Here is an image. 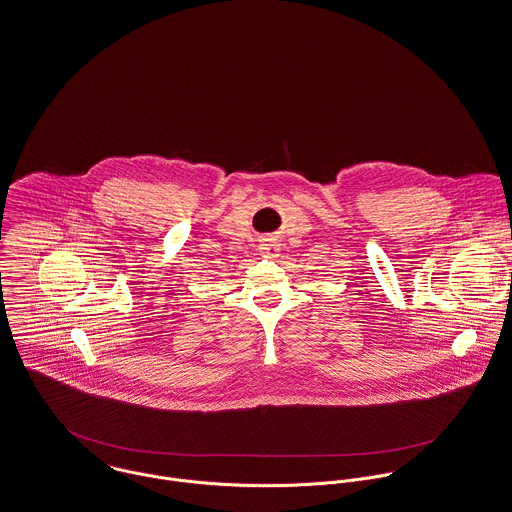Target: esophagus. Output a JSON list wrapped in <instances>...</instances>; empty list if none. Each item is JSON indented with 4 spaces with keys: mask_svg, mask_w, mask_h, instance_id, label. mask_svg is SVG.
I'll return each instance as SVG.
<instances>
[{
    "mask_svg": "<svg viewBox=\"0 0 512 512\" xmlns=\"http://www.w3.org/2000/svg\"><path fill=\"white\" fill-rule=\"evenodd\" d=\"M259 251H261L263 257H278V253H280V243L275 241V239H265V241H261Z\"/></svg>",
    "mask_w": 512,
    "mask_h": 512,
    "instance_id": "esophagus-1",
    "label": "esophagus"
}]
</instances>
